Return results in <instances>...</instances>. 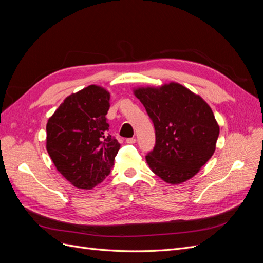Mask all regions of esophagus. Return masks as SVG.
Wrapping results in <instances>:
<instances>
[{
  "mask_svg": "<svg viewBox=\"0 0 263 263\" xmlns=\"http://www.w3.org/2000/svg\"><path fill=\"white\" fill-rule=\"evenodd\" d=\"M126 142L127 144H130V145H133V144H135V142H136V138H128V139H126Z\"/></svg>",
  "mask_w": 263,
  "mask_h": 263,
  "instance_id": "1",
  "label": "esophagus"
}]
</instances>
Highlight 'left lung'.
<instances>
[{
  "mask_svg": "<svg viewBox=\"0 0 263 263\" xmlns=\"http://www.w3.org/2000/svg\"><path fill=\"white\" fill-rule=\"evenodd\" d=\"M134 94L155 126L156 145L146 156L151 171L170 184L193 178L216 149L219 126L210 105L177 82L137 87Z\"/></svg>",
  "mask_w": 263,
  "mask_h": 263,
  "instance_id": "8db88e82",
  "label": "left lung"
}]
</instances>
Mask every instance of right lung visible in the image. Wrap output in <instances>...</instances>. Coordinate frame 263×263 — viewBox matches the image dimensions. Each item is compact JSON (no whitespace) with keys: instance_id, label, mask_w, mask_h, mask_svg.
<instances>
[{"instance_id":"obj_1","label":"right lung","mask_w":263,"mask_h":263,"mask_svg":"<svg viewBox=\"0 0 263 263\" xmlns=\"http://www.w3.org/2000/svg\"><path fill=\"white\" fill-rule=\"evenodd\" d=\"M108 91L91 84L67 97L47 123V151L78 189H93L114 165L121 144L108 134Z\"/></svg>"}]
</instances>
